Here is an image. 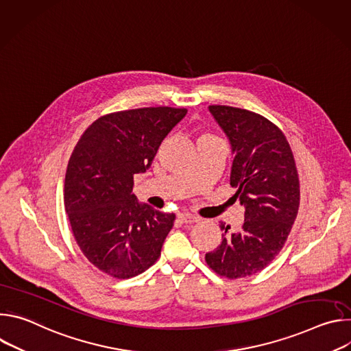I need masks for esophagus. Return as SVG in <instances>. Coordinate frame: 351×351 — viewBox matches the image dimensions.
Masks as SVG:
<instances>
[{
  "label": "esophagus",
  "mask_w": 351,
  "mask_h": 351,
  "mask_svg": "<svg viewBox=\"0 0 351 351\" xmlns=\"http://www.w3.org/2000/svg\"><path fill=\"white\" fill-rule=\"evenodd\" d=\"M179 219L183 222V223H194V222H198V218L191 215V214H187V213H183V214H179Z\"/></svg>",
  "instance_id": "esophagus-1"
}]
</instances>
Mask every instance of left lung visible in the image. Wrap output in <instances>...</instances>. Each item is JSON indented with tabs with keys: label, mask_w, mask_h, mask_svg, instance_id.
Instances as JSON below:
<instances>
[{
	"label": "left lung",
	"mask_w": 351,
	"mask_h": 351,
	"mask_svg": "<svg viewBox=\"0 0 351 351\" xmlns=\"http://www.w3.org/2000/svg\"><path fill=\"white\" fill-rule=\"evenodd\" d=\"M208 110L229 140L230 186L245 211L239 232L221 223L222 243L206 261L222 276L244 278L271 264L291 230L300 204L297 168L285 134L264 117L226 106Z\"/></svg>",
	"instance_id": "obj_1"
}]
</instances>
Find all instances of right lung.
Masks as SVG:
<instances>
[{
	"instance_id": "1",
	"label": "right lung",
	"mask_w": 351,
	"mask_h": 351,
	"mask_svg": "<svg viewBox=\"0 0 351 351\" xmlns=\"http://www.w3.org/2000/svg\"><path fill=\"white\" fill-rule=\"evenodd\" d=\"M186 114L171 107L108 114L86 129L73 149L65 210L82 253L110 276L133 278L161 256L175 214L140 204L133 176L152 167L162 140Z\"/></svg>"
}]
</instances>
